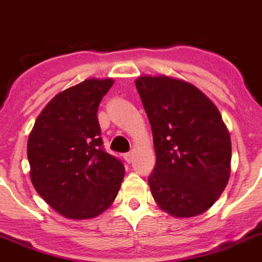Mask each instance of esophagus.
Segmentation results:
<instances>
[{"instance_id":"obj_1","label":"esophagus","mask_w":262,"mask_h":262,"mask_svg":"<svg viewBox=\"0 0 262 262\" xmlns=\"http://www.w3.org/2000/svg\"><path fill=\"white\" fill-rule=\"evenodd\" d=\"M124 159H125L126 163H132L133 161V152H128L124 155Z\"/></svg>"}]
</instances>
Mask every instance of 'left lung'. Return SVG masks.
<instances>
[{
	"instance_id": "obj_1",
	"label": "left lung",
	"mask_w": 262,
	"mask_h": 262,
	"mask_svg": "<svg viewBox=\"0 0 262 262\" xmlns=\"http://www.w3.org/2000/svg\"><path fill=\"white\" fill-rule=\"evenodd\" d=\"M136 88L152 130L156 164L148 185L156 204L178 219L204 213L230 178V134L219 108L196 86L169 76H139Z\"/></svg>"
}]
</instances>
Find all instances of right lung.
I'll return each instance as SVG.
<instances>
[{
  "instance_id": "add662e5",
  "label": "right lung",
  "mask_w": 262,
  "mask_h": 262,
  "mask_svg": "<svg viewBox=\"0 0 262 262\" xmlns=\"http://www.w3.org/2000/svg\"><path fill=\"white\" fill-rule=\"evenodd\" d=\"M112 79H88L58 93L36 119L27 143L29 176L41 198L66 219L88 220L114 203L123 163L102 148L97 111Z\"/></svg>"
}]
</instances>
